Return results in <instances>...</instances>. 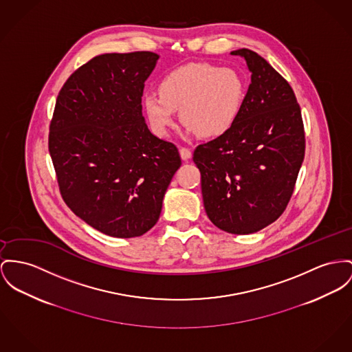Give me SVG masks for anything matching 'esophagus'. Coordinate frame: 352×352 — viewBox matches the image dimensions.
<instances>
[{
  "instance_id": "1",
  "label": "esophagus",
  "mask_w": 352,
  "mask_h": 352,
  "mask_svg": "<svg viewBox=\"0 0 352 352\" xmlns=\"http://www.w3.org/2000/svg\"><path fill=\"white\" fill-rule=\"evenodd\" d=\"M180 156H182L183 160H188V159H190L192 152H190V149L187 148V146H182V148H180Z\"/></svg>"
}]
</instances>
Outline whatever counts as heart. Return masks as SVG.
Instances as JSON below:
<instances>
[{"label": "heart", "instance_id": "heart-1", "mask_svg": "<svg viewBox=\"0 0 352 352\" xmlns=\"http://www.w3.org/2000/svg\"><path fill=\"white\" fill-rule=\"evenodd\" d=\"M244 84L237 72L208 64H190L170 72L160 94L144 96V109L155 132L165 135L175 124V111L200 138L224 135L240 113Z\"/></svg>", "mask_w": 352, "mask_h": 352}]
</instances>
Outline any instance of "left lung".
I'll list each match as a JSON object with an SVG mask.
<instances>
[{"mask_svg": "<svg viewBox=\"0 0 352 352\" xmlns=\"http://www.w3.org/2000/svg\"><path fill=\"white\" fill-rule=\"evenodd\" d=\"M231 54L245 60L251 84L234 125L196 146L204 208L230 234L265 228L285 211L305 159L302 111L288 81L250 49Z\"/></svg>", "mask_w": 352, "mask_h": 352, "instance_id": "obj_1", "label": "left lung"}]
</instances>
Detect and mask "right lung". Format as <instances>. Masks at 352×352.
I'll return each mask as SVG.
<instances>
[{
	"mask_svg": "<svg viewBox=\"0 0 352 352\" xmlns=\"http://www.w3.org/2000/svg\"><path fill=\"white\" fill-rule=\"evenodd\" d=\"M157 58L153 52L96 56L56 100L47 145L60 193L76 216L108 236L148 232L182 165L177 146L152 135L141 112Z\"/></svg>",
	"mask_w": 352,
	"mask_h": 352,
	"instance_id": "add662e5",
	"label": "right lung"
}]
</instances>
